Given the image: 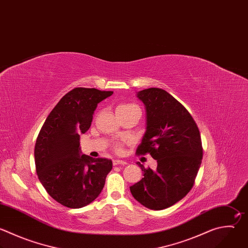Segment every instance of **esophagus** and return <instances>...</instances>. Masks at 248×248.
Instances as JSON below:
<instances>
[{
  "mask_svg": "<svg viewBox=\"0 0 248 248\" xmlns=\"http://www.w3.org/2000/svg\"><path fill=\"white\" fill-rule=\"evenodd\" d=\"M113 164H114V166H119V164H121V166H124V164H126V161L117 158V159L113 160Z\"/></svg>",
  "mask_w": 248,
  "mask_h": 248,
  "instance_id": "34e87169",
  "label": "esophagus"
}]
</instances>
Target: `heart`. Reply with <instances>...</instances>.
Here are the masks:
<instances>
[{
  "instance_id": "heart-1",
  "label": "heart",
  "mask_w": 248,
  "mask_h": 248,
  "mask_svg": "<svg viewBox=\"0 0 248 248\" xmlns=\"http://www.w3.org/2000/svg\"><path fill=\"white\" fill-rule=\"evenodd\" d=\"M134 107H137V106H135L134 104H130V103H122V104H120V105L117 106V108H116V113L119 114V113L124 112V111H127V110H129V109H132V108H134ZM115 149H116L117 151H120V150L122 149V144H121V143H117L116 146H115Z\"/></svg>"
}]
</instances>
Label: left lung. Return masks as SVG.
<instances>
[{"label":"left lung","mask_w":248,"mask_h":248,"mask_svg":"<svg viewBox=\"0 0 248 248\" xmlns=\"http://www.w3.org/2000/svg\"><path fill=\"white\" fill-rule=\"evenodd\" d=\"M146 108V132L136 155L150 154L155 170L137 162L144 177L130 187L133 198L153 210L168 208L193 188L202 158L199 127L187 109L168 92L151 88L138 92Z\"/></svg>","instance_id":"left-lung-1"}]
</instances>
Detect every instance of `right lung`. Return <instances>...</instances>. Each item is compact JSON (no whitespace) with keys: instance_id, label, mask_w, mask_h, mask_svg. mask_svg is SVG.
<instances>
[{"instance_id":"obj_1","label":"right lung","mask_w":248,"mask_h":248,"mask_svg":"<svg viewBox=\"0 0 248 248\" xmlns=\"http://www.w3.org/2000/svg\"><path fill=\"white\" fill-rule=\"evenodd\" d=\"M113 92L76 88L47 116L35 145L40 182L48 195L69 208H80L101 193L113 168L108 158L81 155L79 135L91 127L97 104Z\"/></svg>"}]
</instances>
